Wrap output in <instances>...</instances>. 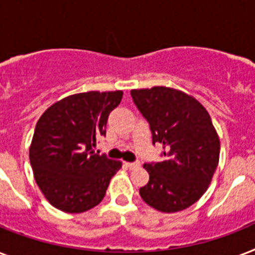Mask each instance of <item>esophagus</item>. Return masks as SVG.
<instances>
[{"label": "esophagus", "mask_w": 255, "mask_h": 255, "mask_svg": "<svg viewBox=\"0 0 255 255\" xmlns=\"http://www.w3.org/2000/svg\"><path fill=\"white\" fill-rule=\"evenodd\" d=\"M124 165L127 168H129V169H135V168H139L140 164L136 161V163H124Z\"/></svg>", "instance_id": "obj_1"}]
</instances>
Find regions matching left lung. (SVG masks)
Wrapping results in <instances>:
<instances>
[{
    "label": "left lung",
    "mask_w": 255,
    "mask_h": 255,
    "mask_svg": "<svg viewBox=\"0 0 255 255\" xmlns=\"http://www.w3.org/2000/svg\"><path fill=\"white\" fill-rule=\"evenodd\" d=\"M132 99L148 120L153 144H163L164 159L145 163L144 201L164 213L180 212L200 200L220 160V137L209 114L197 99L176 88L155 86L131 90Z\"/></svg>",
    "instance_id": "1"
}]
</instances>
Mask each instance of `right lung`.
Returning <instances> with one entry per match:
<instances>
[{
    "label": "right lung",
    "mask_w": 255,
    "mask_h": 255,
    "mask_svg": "<svg viewBox=\"0 0 255 255\" xmlns=\"http://www.w3.org/2000/svg\"><path fill=\"white\" fill-rule=\"evenodd\" d=\"M123 91L74 94L50 106L38 120L29 157L34 178L46 200L66 213H83L106 196L122 161L92 148L106 135L110 112Z\"/></svg>",
    "instance_id": "right-lung-1"
}]
</instances>
